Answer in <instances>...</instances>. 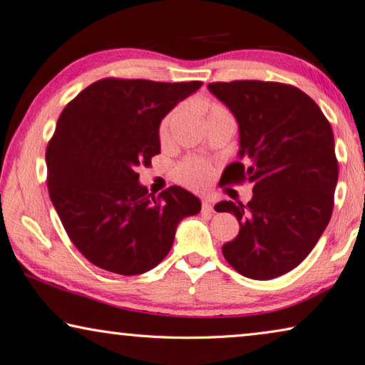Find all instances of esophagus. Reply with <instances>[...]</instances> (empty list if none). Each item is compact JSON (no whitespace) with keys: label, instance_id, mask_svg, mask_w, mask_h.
Instances as JSON below:
<instances>
[{"label":"esophagus","instance_id":"obj_1","mask_svg":"<svg viewBox=\"0 0 365 365\" xmlns=\"http://www.w3.org/2000/svg\"><path fill=\"white\" fill-rule=\"evenodd\" d=\"M202 212L204 213H213V205L208 200H202Z\"/></svg>","mask_w":365,"mask_h":365}]
</instances>
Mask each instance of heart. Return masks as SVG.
Returning a JSON list of instances; mask_svg holds the SVG:
<instances>
[{"label": "heart", "mask_w": 365, "mask_h": 365, "mask_svg": "<svg viewBox=\"0 0 365 365\" xmlns=\"http://www.w3.org/2000/svg\"><path fill=\"white\" fill-rule=\"evenodd\" d=\"M202 108L207 113V119H212V118H216V115H222V114H230L227 108L220 103H207V105H202ZM177 115H178V110H173L163 118L160 123V130H158L161 141H166L169 138L170 128H173ZM174 177L178 183L183 185V187L199 191V190H204L207 185L212 182L213 169L208 163L202 160L187 158L175 166Z\"/></svg>", "instance_id": "1"}]
</instances>
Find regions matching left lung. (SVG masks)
Masks as SVG:
<instances>
[{"instance_id":"8db88e82","label":"left lung","mask_w":365,"mask_h":365,"mask_svg":"<svg viewBox=\"0 0 365 365\" xmlns=\"http://www.w3.org/2000/svg\"><path fill=\"white\" fill-rule=\"evenodd\" d=\"M240 127V158L224 183H252V199L222 200L238 235L222 246L240 274L268 281L304 260L327 229L334 207L339 163L334 135L314 100L292 84L259 80L210 83Z\"/></svg>"}]
</instances>
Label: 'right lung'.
<instances>
[{
	"label": "right lung",
	"mask_w": 365,
	"mask_h": 365,
	"mask_svg": "<svg viewBox=\"0 0 365 365\" xmlns=\"http://www.w3.org/2000/svg\"><path fill=\"white\" fill-rule=\"evenodd\" d=\"M202 83L103 78L61 113L46 147V187L68 238L96 267L141 274L166 257L177 224L200 210L180 187L158 196L139 166L160 153L161 119Z\"/></svg>",
	"instance_id": "obj_1"
}]
</instances>
